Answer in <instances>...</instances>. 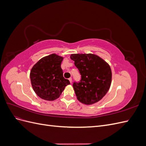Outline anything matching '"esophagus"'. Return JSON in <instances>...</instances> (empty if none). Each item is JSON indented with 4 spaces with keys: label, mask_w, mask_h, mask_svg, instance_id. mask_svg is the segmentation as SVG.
<instances>
[{
    "label": "esophagus",
    "mask_w": 146,
    "mask_h": 146,
    "mask_svg": "<svg viewBox=\"0 0 146 146\" xmlns=\"http://www.w3.org/2000/svg\"><path fill=\"white\" fill-rule=\"evenodd\" d=\"M69 80L70 83H72V78H71V77H70V78H69Z\"/></svg>",
    "instance_id": "34e87169"
}]
</instances>
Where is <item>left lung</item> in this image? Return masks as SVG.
<instances>
[{"label": "left lung", "instance_id": "8db88e82", "mask_svg": "<svg viewBox=\"0 0 146 146\" xmlns=\"http://www.w3.org/2000/svg\"><path fill=\"white\" fill-rule=\"evenodd\" d=\"M70 57L81 75L80 82L73 83L77 99L86 105L98 102L111 85L112 73L109 64L91 54H72Z\"/></svg>", "mask_w": 146, "mask_h": 146}]
</instances>
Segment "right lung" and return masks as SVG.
Listing matches in <instances>:
<instances>
[{
    "label": "right lung",
    "instance_id": "right-lung-1",
    "mask_svg": "<svg viewBox=\"0 0 146 146\" xmlns=\"http://www.w3.org/2000/svg\"><path fill=\"white\" fill-rule=\"evenodd\" d=\"M63 58L53 54L43 57L30 71V80L34 91L46 100L58 98L70 82L63 77L61 63Z\"/></svg>",
    "mask_w": 146,
    "mask_h": 146
}]
</instances>
